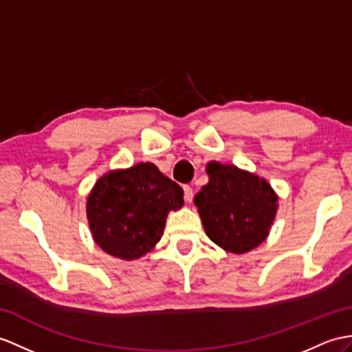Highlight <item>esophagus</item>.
Instances as JSON below:
<instances>
[{"instance_id": "obj_1", "label": "esophagus", "mask_w": 352, "mask_h": 352, "mask_svg": "<svg viewBox=\"0 0 352 352\" xmlns=\"http://www.w3.org/2000/svg\"><path fill=\"white\" fill-rule=\"evenodd\" d=\"M184 194H185V200L188 203H191L194 199V191L190 185H184Z\"/></svg>"}]
</instances>
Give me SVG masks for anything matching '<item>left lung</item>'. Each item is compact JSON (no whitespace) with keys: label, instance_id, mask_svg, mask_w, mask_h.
I'll list each match as a JSON object with an SVG mask.
<instances>
[{"label":"left lung","instance_id":"obj_1","mask_svg":"<svg viewBox=\"0 0 352 352\" xmlns=\"http://www.w3.org/2000/svg\"><path fill=\"white\" fill-rule=\"evenodd\" d=\"M208 175L209 184L194 199L206 234L228 252L254 250L275 219L276 194L264 179L236 166L210 162Z\"/></svg>","mask_w":352,"mask_h":352}]
</instances>
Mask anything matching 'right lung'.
<instances>
[{
	"label": "right lung",
	"instance_id": "add662e5",
	"mask_svg": "<svg viewBox=\"0 0 352 352\" xmlns=\"http://www.w3.org/2000/svg\"><path fill=\"white\" fill-rule=\"evenodd\" d=\"M182 204V188L151 162L111 171L88 197L94 241L118 258H139L160 242L168 210Z\"/></svg>",
	"mask_w": 352,
	"mask_h": 352
}]
</instances>
